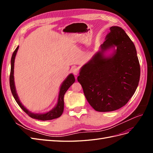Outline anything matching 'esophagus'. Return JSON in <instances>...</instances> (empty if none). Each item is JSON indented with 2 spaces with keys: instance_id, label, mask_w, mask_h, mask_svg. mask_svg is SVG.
<instances>
[{
  "instance_id": "esophagus-1",
  "label": "esophagus",
  "mask_w": 153,
  "mask_h": 153,
  "mask_svg": "<svg viewBox=\"0 0 153 153\" xmlns=\"http://www.w3.org/2000/svg\"><path fill=\"white\" fill-rule=\"evenodd\" d=\"M72 72H73V73L74 74V75L77 76V75H78V73H79V70H78V68H73V69Z\"/></svg>"
}]
</instances>
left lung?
<instances>
[{
  "mask_svg": "<svg viewBox=\"0 0 153 153\" xmlns=\"http://www.w3.org/2000/svg\"><path fill=\"white\" fill-rule=\"evenodd\" d=\"M101 50L80 69L77 77L88 102L98 112L123 107L135 93L140 76V64L133 41L117 26L110 28ZM114 48L109 57L104 53Z\"/></svg>",
  "mask_w": 153,
  "mask_h": 153,
  "instance_id": "1",
  "label": "left lung"
}]
</instances>
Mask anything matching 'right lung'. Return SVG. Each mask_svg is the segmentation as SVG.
Listing matches in <instances>:
<instances>
[{
  "mask_svg": "<svg viewBox=\"0 0 153 153\" xmlns=\"http://www.w3.org/2000/svg\"><path fill=\"white\" fill-rule=\"evenodd\" d=\"M19 47H17V48L14 51V52L12 55V57L11 60V72H10V89L12 92V94L15 98V101L18 105L20 106V107L24 111V112L30 116V117L41 120V121H48V120H52L59 117L62 114L64 111V96L66 92L69 89L74 82L75 81V78L74 77L73 74H70L68 76L64 81L62 82V84L60 88V91L59 94V98L58 101L56 106L52 109L50 110L49 112L44 114H34L32 113L29 110H27L25 106L22 104L18 98V94L16 91V88L15 85V81H14V64H15V59L16 55L17 53V51L18 50Z\"/></svg>",
  "mask_w": 153,
  "mask_h": 153,
  "instance_id": "add662e5",
  "label": "right lung"
}]
</instances>
